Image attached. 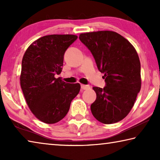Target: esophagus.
Returning a JSON list of instances; mask_svg holds the SVG:
<instances>
[{
    "label": "esophagus",
    "mask_w": 160,
    "mask_h": 160,
    "mask_svg": "<svg viewBox=\"0 0 160 160\" xmlns=\"http://www.w3.org/2000/svg\"><path fill=\"white\" fill-rule=\"evenodd\" d=\"M81 89H82V90H88V89H90V86L85 85H81Z\"/></svg>",
    "instance_id": "esophagus-1"
}]
</instances>
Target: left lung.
Segmentation results:
<instances>
[{
    "mask_svg": "<svg viewBox=\"0 0 160 160\" xmlns=\"http://www.w3.org/2000/svg\"><path fill=\"white\" fill-rule=\"evenodd\" d=\"M79 39L91 51L106 86L94 87L96 100L91 112L99 122L112 124L131 112L141 88L140 62L136 50L121 34L112 31L86 32Z\"/></svg>",
    "mask_w": 160,
    "mask_h": 160,
    "instance_id": "8db88e82",
    "label": "left lung"
}]
</instances>
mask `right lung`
<instances>
[{
    "label": "right lung",
    "mask_w": 160,
    "mask_h": 160,
    "mask_svg": "<svg viewBox=\"0 0 160 160\" xmlns=\"http://www.w3.org/2000/svg\"><path fill=\"white\" fill-rule=\"evenodd\" d=\"M78 36L51 34L29 46L22 61L20 85L29 109L42 122L51 124L63 119L80 90L61 78L64 53Z\"/></svg>",
    "instance_id": "add662e5"
}]
</instances>
